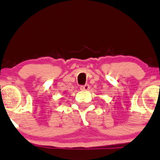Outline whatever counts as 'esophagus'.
Instances as JSON below:
<instances>
[{"label":"esophagus","instance_id":"esophagus-1","mask_svg":"<svg viewBox=\"0 0 160 160\" xmlns=\"http://www.w3.org/2000/svg\"><path fill=\"white\" fill-rule=\"evenodd\" d=\"M90 89V86L88 84H85V85L81 86L80 87V90H82V91H87Z\"/></svg>","mask_w":160,"mask_h":160}]
</instances>
